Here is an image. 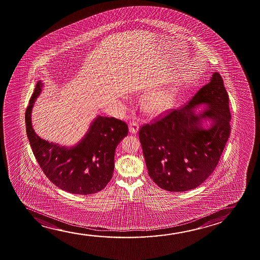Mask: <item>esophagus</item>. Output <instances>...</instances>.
<instances>
[{"instance_id":"1","label":"esophagus","mask_w":260,"mask_h":260,"mask_svg":"<svg viewBox=\"0 0 260 260\" xmlns=\"http://www.w3.org/2000/svg\"><path fill=\"white\" fill-rule=\"evenodd\" d=\"M139 123L136 121H132L129 124V132L131 134H136L139 131Z\"/></svg>"}]
</instances>
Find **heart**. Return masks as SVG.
Instances as JSON below:
<instances>
[{
  "mask_svg": "<svg viewBox=\"0 0 260 260\" xmlns=\"http://www.w3.org/2000/svg\"><path fill=\"white\" fill-rule=\"evenodd\" d=\"M174 98V91L164 89L150 93L147 99V106L151 111H160L170 105Z\"/></svg>",
  "mask_w": 260,
  "mask_h": 260,
  "instance_id": "b5f03b06",
  "label": "heart"
}]
</instances>
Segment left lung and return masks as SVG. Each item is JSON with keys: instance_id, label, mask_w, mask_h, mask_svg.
<instances>
[{"instance_id": "1", "label": "left lung", "mask_w": 260, "mask_h": 260, "mask_svg": "<svg viewBox=\"0 0 260 260\" xmlns=\"http://www.w3.org/2000/svg\"><path fill=\"white\" fill-rule=\"evenodd\" d=\"M201 105L205 108L199 113ZM229 98L219 73L185 106L140 128L147 169L157 186L186 191L200 186L218 164L230 136ZM210 124L206 128L204 122Z\"/></svg>"}]
</instances>
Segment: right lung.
I'll return each instance as SVG.
<instances>
[{"instance_id": "right-lung-1", "label": "right lung", "mask_w": 260, "mask_h": 260, "mask_svg": "<svg viewBox=\"0 0 260 260\" xmlns=\"http://www.w3.org/2000/svg\"><path fill=\"white\" fill-rule=\"evenodd\" d=\"M43 86L38 81L26 111V135L38 164L61 190L82 195L98 192L112 177L115 150L127 136V124L115 117L97 116L76 145L49 143L37 136L31 120L34 104Z\"/></svg>"}]
</instances>
